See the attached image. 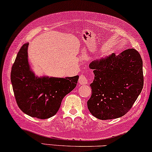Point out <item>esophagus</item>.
I'll return each instance as SVG.
<instances>
[{
	"instance_id": "esophagus-1",
	"label": "esophagus",
	"mask_w": 152,
	"mask_h": 152,
	"mask_svg": "<svg viewBox=\"0 0 152 152\" xmlns=\"http://www.w3.org/2000/svg\"><path fill=\"white\" fill-rule=\"evenodd\" d=\"M78 83L80 85H86V84L88 83V79L86 77V76H84V75H81L80 76L79 79H78Z\"/></svg>"
}]
</instances>
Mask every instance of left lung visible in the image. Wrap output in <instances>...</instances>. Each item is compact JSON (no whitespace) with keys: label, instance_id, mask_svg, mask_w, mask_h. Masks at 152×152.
<instances>
[{"label":"left lung","instance_id":"1","mask_svg":"<svg viewBox=\"0 0 152 152\" xmlns=\"http://www.w3.org/2000/svg\"><path fill=\"white\" fill-rule=\"evenodd\" d=\"M142 66L140 53L134 49L91 62L89 67L94 69L95 77L87 102L91 114L102 120L125 115L143 88Z\"/></svg>","mask_w":152,"mask_h":152}]
</instances>
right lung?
I'll use <instances>...</instances> for the list:
<instances>
[{
  "label": "right lung",
  "instance_id": "obj_1",
  "mask_svg": "<svg viewBox=\"0 0 152 152\" xmlns=\"http://www.w3.org/2000/svg\"><path fill=\"white\" fill-rule=\"evenodd\" d=\"M29 43L21 47L12 66L10 79L16 102L27 115L47 119L58 112L62 99L74 90L78 76L56 78L35 76L28 61Z\"/></svg>",
  "mask_w": 152,
  "mask_h": 152
}]
</instances>
